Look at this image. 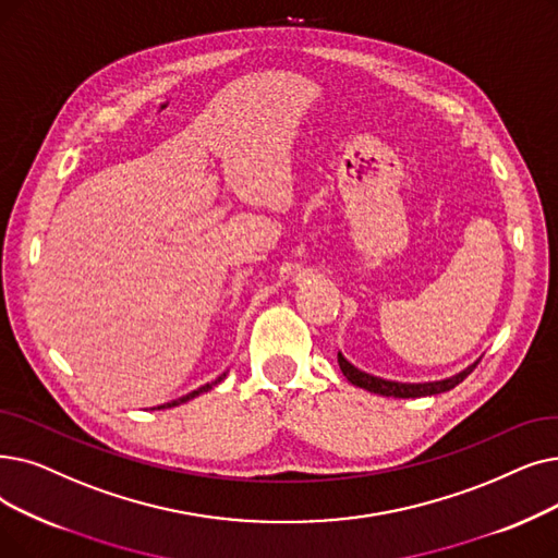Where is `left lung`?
Wrapping results in <instances>:
<instances>
[{"instance_id": "8db88e82", "label": "left lung", "mask_w": 558, "mask_h": 558, "mask_svg": "<svg viewBox=\"0 0 558 558\" xmlns=\"http://www.w3.org/2000/svg\"><path fill=\"white\" fill-rule=\"evenodd\" d=\"M337 362H339V369L347 376L349 383L362 387V390L374 392V395H383V397H395V399H417V397H430V395H440V392H449L458 383H463L474 367L478 365V360L474 365H470L468 369H463L460 374L445 378V380H433V383H399V380H385L378 376H372L367 372H360L357 367H353L351 362L342 355L337 353Z\"/></svg>"}]
</instances>
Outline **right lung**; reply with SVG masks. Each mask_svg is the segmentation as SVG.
<instances>
[{
  "label": "right lung",
  "instance_id": "add662e5",
  "mask_svg": "<svg viewBox=\"0 0 558 558\" xmlns=\"http://www.w3.org/2000/svg\"><path fill=\"white\" fill-rule=\"evenodd\" d=\"M226 378V374H221L219 378H216V380H211V383H207V385H203V387H198V390H193V392H189V395H184V397H180V399H175V401H171V403H163V405H157L159 410L161 408H173V405H180V403H186V401H191V399H196L198 395H203V392H207V390H211V387L214 385H219L221 380Z\"/></svg>",
  "mask_w": 558,
  "mask_h": 558
}]
</instances>
